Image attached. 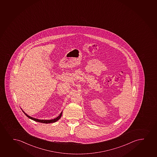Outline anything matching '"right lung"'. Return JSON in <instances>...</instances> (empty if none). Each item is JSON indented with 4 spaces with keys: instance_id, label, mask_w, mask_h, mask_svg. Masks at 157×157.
<instances>
[{
    "instance_id": "add662e5",
    "label": "right lung",
    "mask_w": 157,
    "mask_h": 157,
    "mask_svg": "<svg viewBox=\"0 0 157 157\" xmlns=\"http://www.w3.org/2000/svg\"><path fill=\"white\" fill-rule=\"evenodd\" d=\"M23 112L25 113V115L28 117V118H29L30 119H32V120H33L34 121H38V122H40V123H45V124H48V123H55V122H56V121H58L59 119L60 118V117L62 116V113H61L60 114L59 116H58L57 118H55L54 119H52V120H41V119H36V118H34L33 117H30V116L28 115L26 113H25L24 111H23Z\"/></svg>"
}]
</instances>
